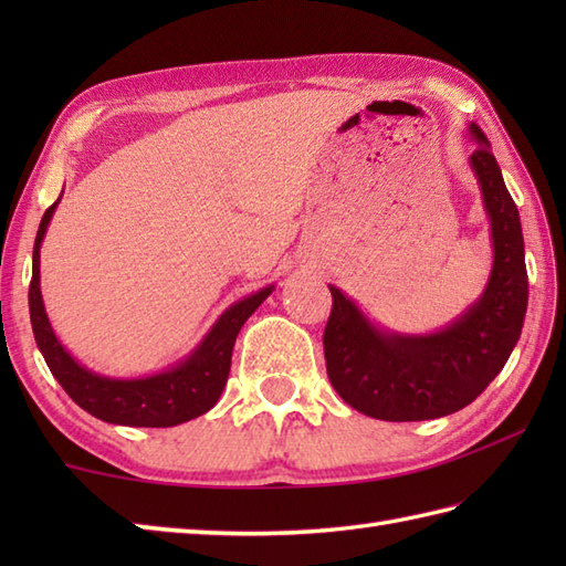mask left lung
Wrapping results in <instances>:
<instances>
[{"instance_id": "1", "label": "left lung", "mask_w": 566, "mask_h": 566, "mask_svg": "<svg viewBox=\"0 0 566 566\" xmlns=\"http://www.w3.org/2000/svg\"><path fill=\"white\" fill-rule=\"evenodd\" d=\"M479 148L469 155L491 226L494 264L482 296L448 326L406 335L375 326L350 296L331 286L333 311L323 353L333 389L359 413L430 420L472 403L521 338L527 308V270L521 216L484 130L469 124Z\"/></svg>"}]
</instances>
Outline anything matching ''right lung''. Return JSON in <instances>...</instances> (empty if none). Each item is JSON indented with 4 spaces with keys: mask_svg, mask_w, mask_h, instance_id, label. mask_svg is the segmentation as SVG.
I'll use <instances>...</instances> for the list:
<instances>
[{
    "mask_svg": "<svg viewBox=\"0 0 566 566\" xmlns=\"http://www.w3.org/2000/svg\"><path fill=\"white\" fill-rule=\"evenodd\" d=\"M60 197L53 207H48L41 219L39 233H35L33 274L29 286L33 338L48 369L53 371V377L67 391L72 401L94 418L104 420V423L134 428H170L207 413L219 401L228 381L233 345L240 328L255 314V308L264 298L272 294L274 284L240 298L233 306H228L182 363L163 371H155V375L134 379L97 375V371L80 365L65 350L63 343L57 340L41 296V243L45 238L48 223H51L55 213V207L60 203Z\"/></svg>",
    "mask_w": 566,
    "mask_h": 566,
    "instance_id": "right-lung-1",
    "label": "right lung"
}]
</instances>
